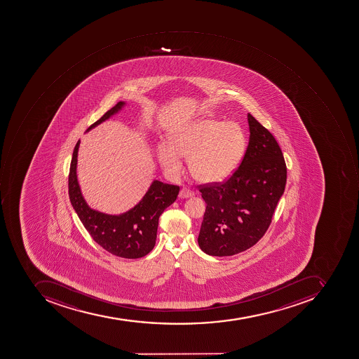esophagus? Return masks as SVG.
<instances>
[{"label": "esophagus", "instance_id": "obj_1", "mask_svg": "<svg viewBox=\"0 0 359 359\" xmlns=\"http://www.w3.org/2000/svg\"><path fill=\"white\" fill-rule=\"evenodd\" d=\"M193 196H194V192H193V191L189 190V189H181L180 192H179V198H192Z\"/></svg>", "mask_w": 359, "mask_h": 359}]
</instances>
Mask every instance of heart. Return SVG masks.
I'll return each instance as SVG.
<instances>
[{
  "instance_id": "b5f03b06",
  "label": "heart",
  "mask_w": 359,
  "mask_h": 359,
  "mask_svg": "<svg viewBox=\"0 0 359 359\" xmlns=\"http://www.w3.org/2000/svg\"><path fill=\"white\" fill-rule=\"evenodd\" d=\"M245 139L233 122L200 119L180 126L170 136V144H159L157 158L172 178L182 173V158L198 182H223L233 175L243 158Z\"/></svg>"
}]
</instances>
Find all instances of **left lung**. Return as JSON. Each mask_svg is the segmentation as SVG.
<instances>
[{"instance_id": "8db88e82", "label": "left lung", "mask_w": 359, "mask_h": 359, "mask_svg": "<svg viewBox=\"0 0 359 359\" xmlns=\"http://www.w3.org/2000/svg\"><path fill=\"white\" fill-rule=\"evenodd\" d=\"M249 144L226 182L200 189L206 210L198 243L203 252L229 257L263 237L286 186L282 149L269 130L248 114Z\"/></svg>"}]
</instances>
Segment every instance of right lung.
<instances>
[{"label": "right lung", "instance_id": "obj_1", "mask_svg": "<svg viewBox=\"0 0 359 359\" xmlns=\"http://www.w3.org/2000/svg\"><path fill=\"white\" fill-rule=\"evenodd\" d=\"M126 106V102H118L98 121L89 126L86 132L110 119ZM79 143L81 141L75 145L69 167V196L73 208L89 235L106 251L116 257L139 259L151 252L156 243L159 216L177 200L180 188L154 180L142 200L124 213L111 215L94 210L85 201L77 180Z\"/></svg>", "mask_w": 359, "mask_h": 359}]
</instances>
